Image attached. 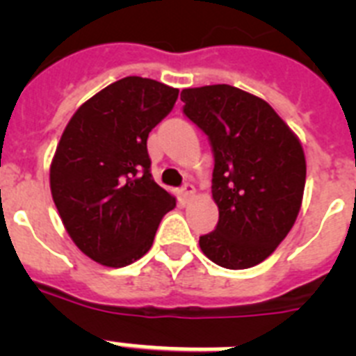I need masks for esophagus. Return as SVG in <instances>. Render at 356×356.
<instances>
[{
	"instance_id": "1",
	"label": "esophagus",
	"mask_w": 356,
	"mask_h": 356,
	"mask_svg": "<svg viewBox=\"0 0 356 356\" xmlns=\"http://www.w3.org/2000/svg\"><path fill=\"white\" fill-rule=\"evenodd\" d=\"M194 193H196V188H194L193 184H185L184 187H181V194H184L185 201L191 200V197L194 196Z\"/></svg>"
}]
</instances>
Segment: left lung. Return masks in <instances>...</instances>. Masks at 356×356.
<instances>
[{"instance_id": "obj_1", "label": "left lung", "mask_w": 356, "mask_h": 356, "mask_svg": "<svg viewBox=\"0 0 356 356\" xmlns=\"http://www.w3.org/2000/svg\"><path fill=\"white\" fill-rule=\"evenodd\" d=\"M184 114L212 144L219 222L200 237L217 266L248 269L278 248L303 201L307 162L298 135L262 97L232 85L181 90Z\"/></svg>"}]
</instances>
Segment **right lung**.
Masks as SVG:
<instances>
[{"label":"right lung","mask_w":356,"mask_h":356,"mask_svg":"<svg viewBox=\"0 0 356 356\" xmlns=\"http://www.w3.org/2000/svg\"><path fill=\"white\" fill-rule=\"evenodd\" d=\"M178 89L127 76L94 94L67 122L49 168V187L69 237L94 262L124 267L149 251L176 197L149 168L147 135Z\"/></svg>","instance_id":"obj_1"}]
</instances>
